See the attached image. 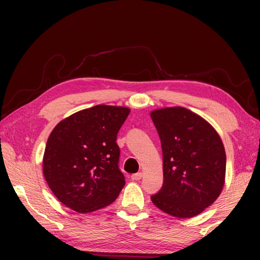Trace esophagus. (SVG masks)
Instances as JSON below:
<instances>
[{
    "label": "esophagus",
    "mask_w": 260,
    "mask_h": 260,
    "mask_svg": "<svg viewBox=\"0 0 260 260\" xmlns=\"http://www.w3.org/2000/svg\"><path fill=\"white\" fill-rule=\"evenodd\" d=\"M142 178H143V173H142V172L135 173V174L132 175V180H133V181H139V180H141Z\"/></svg>",
    "instance_id": "34e87169"
}]
</instances>
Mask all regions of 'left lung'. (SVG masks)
<instances>
[{
    "label": "left lung",
    "instance_id": "1",
    "mask_svg": "<svg viewBox=\"0 0 260 260\" xmlns=\"http://www.w3.org/2000/svg\"><path fill=\"white\" fill-rule=\"evenodd\" d=\"M163 152V186L151 197L163 212L192 218L217 200L224 185L225 152L213 127L184 107L151 113Z\"/></svg>",
    "mask_w": 260,
    "mask_h": 260
}]
</instances>
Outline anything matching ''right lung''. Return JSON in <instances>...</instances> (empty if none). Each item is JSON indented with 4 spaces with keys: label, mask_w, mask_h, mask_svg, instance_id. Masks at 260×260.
Segmentation results:
<instances>
[{
    "label": "right lung",
    "mask_w": 260,
    "mask_h": 260,
    "mask_svg": "<svg viewBox=\"0 0 260 260\" xmlns=\"http://www.w3.org/2000/svg\"><path fill=\"white\" fill-rule=\"evenodd\" d=\"M131 112L97 105L57 124L43 155V175L52 193L79 213L113 203L125 185L118 168L117 133Z\"/></svg>",
    "instance_id": "add662e5"
}]
</instances>
